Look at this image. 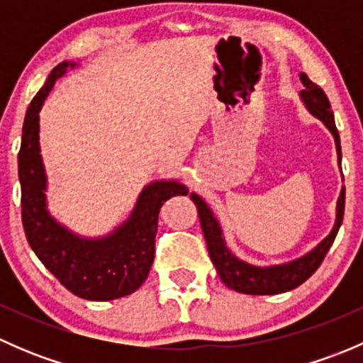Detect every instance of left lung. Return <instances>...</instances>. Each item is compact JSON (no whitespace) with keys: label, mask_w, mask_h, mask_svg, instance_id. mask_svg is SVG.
I'll list each match as a JSON object with an SVG mask.
<instances>
[{"label":"left lung","mask_w":363,"mask_h":363,"mask_svg":"<svg viewBox=\"0 0 363 363\" xmlns=\"http://www.w3.org/2000/svg\"><path fill=\"white\" fill-rule=\"evenodd\" d=\"M300 82L303 84V89L300 91V98L306 104L307 111L313 113L314 117L323 121L325 126L332 131L335 138V147H337L340 163V138L337 128H335L334 112L330 111V101H328L325 91L318 84H314L306 73H300ZM344 199H346V193H344L342 188L337 200V219H335L334 228H332L330 235L321 240L313 251L300 256L294 262L283 263V265L255 267L239 259L235 255H232V251L226 247L225 239H223L221 226H219L218 219L214 218L208 205L203 202L202 196L191 193V200L195 202L196 208H199L200 225H202L208 255H211V259L214 263L216 270H218L219 277H221V281L228 288L246 295L284 294V291L294 290V288L300 286L303 281L309 279L316 272L318 267L321 265L325 256H327L328 250L334 244L340 225H342Z\"/></svg>","instance_id":"left-lung-1"}]
</instances>
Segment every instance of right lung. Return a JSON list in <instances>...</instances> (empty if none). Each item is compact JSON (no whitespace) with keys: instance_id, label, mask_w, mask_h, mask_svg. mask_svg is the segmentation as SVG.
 <instances>
[{"instance_id":"obj_1","label":"right lung","mask_w":363,"mask_h":363,"mask_svg":"<svg viewBox=\"0 0 363 363\" xmlns=\"http://www.w3.org/2000/svg\"><path fill=\"white\" fill-rule=\"evenodd\" d=\"M75 67L73 61L57 65L26 112L19 151L23 226L31 250L68 291L86 300H113L137 291L147 279L155 262L161 205L172 196L188 195V188L177 181H156L145 186L130 219L101 239H82L49 214L38 113L56 80Z\"/></svg>"}]
</instances>
